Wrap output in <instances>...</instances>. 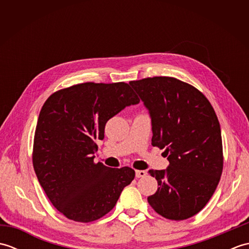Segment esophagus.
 <instances>
[{
	"label": "esophagus",
	"instance_id": "1",
	"mask_svg": "<svg viewBox=\"0 0 249 249\" xmlns=\"http://www.w3.org/2000/svg\"><path fill=\"white\" fill-rule=\"evenodd\" d=\"M146 176V171L144 170H136V178H143Z\"/></svg>",
	"mask_w": 249,
	"mask_h": 249
}]
</instances>
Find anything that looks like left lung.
Segmentation results:
<instances>
[{
  "mask_svg": "<svg viewBox=\"0 0 249 249\" xmlns=\"http://www.w3.org/2000/svg\"><path fill=\"white\" fill-rule=\"evenodd\" d=\"M152 123V145L165 149L169 166L150 170L158 183L147 197L156 213L184 220L212 197L223 172L220 125L212 105L197 89L172 77L130 81Z\"/></svg>",
  "mask_w": 249,
  "mask_h": 249,
  "instance_id": "1",
  "label": "left lung"
}]
</instances>
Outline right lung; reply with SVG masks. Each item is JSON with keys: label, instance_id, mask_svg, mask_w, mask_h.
<instances>
[{"label": "right lung", "instance_id": "add662e5", "mask_svg": "<svg viewBox=\"0 0 249 249\" xmlns=\"http://www.w3.org/2000/svg\"><path fill=\"white\" fill-rule=\"evenodd\" d=\"M139 104L127 83L76 84L46 100L37 121L33 166L40 186L68 219L89 223L114 208L135 178L129 167L94 162L108 120Z\"/></svg>", "mask_w": 249, "mask_h": 249}]
</instances>
